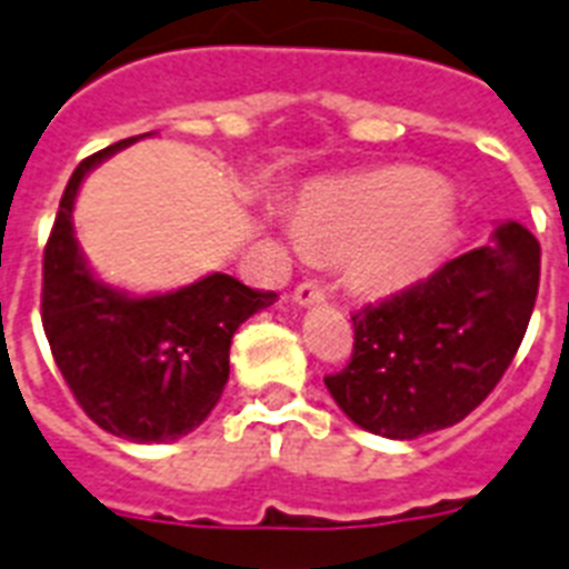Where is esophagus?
<instances>
[{
  "instance_id": "esophagus-1",
  "label": "esophagus",
  "mask_w": 569,
  "mask_h": 569,
  "mask_svg": "<svg viewBox=\"0 0 569 569\" xmlns=\"http://www.w3.org/2000/svg\"><path fill=\"white\" fill-rule=\"evenodd\" d=\"M295 303H301V307H310V303L325 301V289H321L319 280H303V283L295 286Z\"/></svg>"
}]
</instances>
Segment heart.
<instances>
[{
    "label": "heart",
    "instance_id": "heart-1",
    "mask_svg": "<svg viewBox=\"0 0 569 569\" xmlns=\"http://www.w3.org/2000/svg\"><path fill=\"white\" fill-rule=\"evenodd\" d=\"M455 236V203L431 173L389 168L303 194L295 239L312 257L342 259L348 283L389 295L431 274Z\"/></svg>",
    "mask_w": 569,
    "mask_h": 569
}]
</instances>
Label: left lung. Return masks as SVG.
<instances>
[{"label":"left lung","instance_id":"left-lung-1","mask_svg":"<svg viewBox=\"0 0 569 569\" xmlns=\"http://www.w3.org/2000/svg\"><path fill=\"white\" fill-rule=\"evenodd\" d=\"M540 244L499 223L485 248L351 316L355 355L330 396L366 431L413 440L460 422L502 380L538 301Z\"/></svg>","mask_w":569,"mask_h":569}]
</instances>
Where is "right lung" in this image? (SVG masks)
<instances>
[{
  "instance_id": "right-lung-1",
  "label": "right lung",
  "mask_w": 569,
  "mask_h": 569,
  "mask_svg": "<svg viewBox=\"0 0 569 569\" xmlns=\"http://www.w3.org/2000/svg\"><path fill=\"white\" fill-rule=\"evenodd\" d=\"M141 136L79 162L43 248L40 319L56 366L102 431L132 442H168L212 413L230 378V342L244 319L277 292L230 274L177 292L132 298L100 283L73 239V203L84 173Z\"/></svg>"
}]
</instances>
